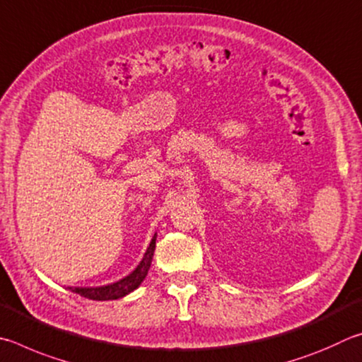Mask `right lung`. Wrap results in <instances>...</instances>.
I'll list each match as a JSON object with an SVG mask.
<instances>
[{"mask_svg": "<svg viewBox=\"0 0 362 362\" xmlns=\"http://www.w3.org/2000/svg\"><path fill=\"white\" fill-rule=\"evenodd\" d=\"M156 238L157 235L152 237L149 248L146 250L141 262L138 264V267L133 270L129 276H125L122 280H119L112 284H107V286L74 288V289L69 288V289H71L73 293L79 294L82 297H87V299H92V300H116L132 293V291H135L139 284L143 283L146 275H148V270L152 262V256H154V250H156Z\"/></svg>", "mask_w": 362, "mask_h": 362, "instance_id": "1", "label": "right lung"}]
</instances>
